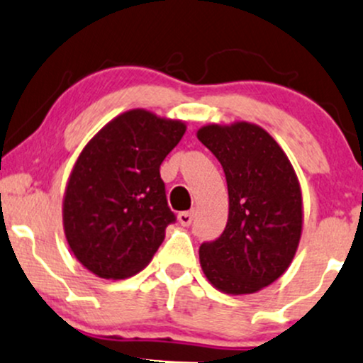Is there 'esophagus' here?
<instances>
[{
    "instance_id": "obj_1",
    "label": "esophagus",
    "mask_w": 363,
    "mask_h": 363,
    "mask_svg": "<svg viewBox=\"0 0 363 363\" xmlns=\"http://www.w3.org/2000/svg\"><path fill=\"white\" fill-rule=\"evenodd\" d=\"M193 218H194V210H189V211H181V213L177 215L179 223H181L182 227H189V225L193 223Z\"/></svg>"
}]
</instances>
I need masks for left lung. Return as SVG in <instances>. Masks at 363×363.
<instances>
[{
    "label": "left lung",
    "instance_id": "1",
    "mask_svg": "<svg viewBox=\"0 0 363 363\" xmlns=\"http://www.w3.org/2000/svg\"><path fill=\"white\" fill-rule=\"evenodd\" d=\"M198 140L218 158L228 187L223 234L201 244L206 280L228 295L256 294L289 269L303 225L294 165L266 129L247 121L206 124Z\"/></svg>",
    "mask_w": 363,
    "mask_h": 363
}]
</instances>
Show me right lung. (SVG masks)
<instances>
[{
    "label": "right lung",
    "instance_id": "right-lung-1",
    "mask_svg": "<svg viewBox=\"0 0 363 363\" xmlns=\"http://www.w3.org/2000/svg\"><path fill=\"white\" fill-rule=\"evenodd\" d=\"M184 133V121L131 109L83 147L62 196V228L74 257L99 278L133 277L160 247L176 220L160 164Z\"/></svg>",
    "mask_w": 363,
    "mask_h": 363
}]
</instances>
